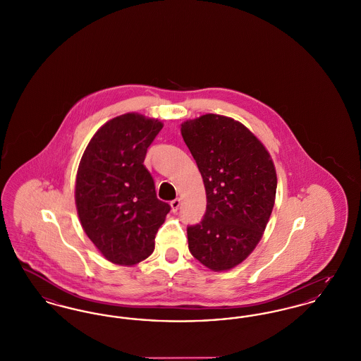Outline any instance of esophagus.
<instances>
[{
    "label": "esophagus",
    "instance_id": "1",
    "mask_svg": "<svg viewBox=\"0 0 361 361\" xmlns=\"http://www.w3.org/2000/svg\"><path fill=\"white\" fill-rule=\"evenodd\" d=\"M180 199H174L171 202V208H172V212H177V209H178V207H180Z\"/></svg>",
    "mask_w": 361,
    "mask_h": 361
}]
</instances>
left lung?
<instances>
[{
    "instance_id": "obj_1",
    "label": "left lung",
    "mask_w": 361,
    "mask_h": 361,
    "mask_svg": "<svg viewBox=\"0 0 361 361\" xmlns=\"http://www.w3.org/2000/svg\"><path fill=\"white\" fill-rule=\"evenodd\" d=\"M203 177L207 209L189 226L192 256L215 272L233 269L261 240L275 206V165L265 146L231 118L206 114L181 124Z\"/></svg>"
}]
</instances>
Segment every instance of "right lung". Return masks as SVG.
I'll use <instances>...</instances> for the list:
<instances>
[{
  "label": "right lung",
  "instance_id": "right-lung-1",
  "mask_svg": "<svg viewBox=\"0 0 361 361\" xmlns=\"http://www.w3.org/2000/svg\"><path fill=\"white\" fill-rule=\"evenodd\" d=\"M164 124L140 114L106 121L90 139L75 177L81 226L99 252L116 265H135L154 250L171 206L157 199L143 161Z\"/></svg>",
  "mask_w": 361,
  "mask_h": 361
}]
</instances>
